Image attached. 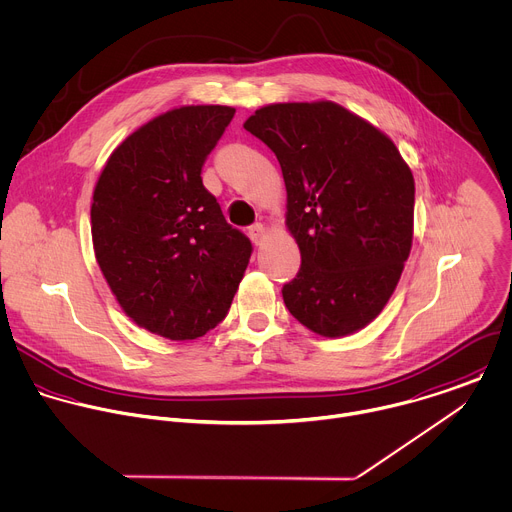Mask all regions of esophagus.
<instances>
[{"label":"esophagus","instance_id":"1","mask_svg":"<svg viewBox=\"0 0 512 512\" xmlns=\"http://www.w3.org/2000/svg\"><path fill=\"white\" fill-rule=\"evenodd\" d=\"M266 236H268V232H266V228H264L262 224H254V226L250 228V240H252L256 246H262L264 240H266Z\"/></svg>","mask_w":512,"mask_h":512}]
</instances>
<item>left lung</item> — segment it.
Instances as JSON below:
<instances>
[{
    "instance_id": "1",
    "label": "left lung",
    "mask_w": 512,
    "mask_h": 512,
    "mask_svg": "<svg viewBox=\"0 0 512 512\" xmlns=\"http://www.w3.org/2000/svg\"><path fill=\"white\" fill-rule=\"evenodd\" d=\"M244 128L278 158L286 228L302 256L282 288L324 338L370 324L390 300L414 234V178L394 142L330 100L270 104Z\"/></svg>"
}]
</instances>
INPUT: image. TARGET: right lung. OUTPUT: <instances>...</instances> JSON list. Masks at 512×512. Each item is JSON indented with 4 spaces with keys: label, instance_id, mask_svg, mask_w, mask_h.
<instances>
[{
    "label": "right lung",
    "instance_id": "1",
    "mask_svg": "<svg viewBox=\"0 0 512 512\" xmlns=\"http://www.w3.org/2000/svg\"><path fill=\"white\" fill-rule=\"evenodd\" d=\"M234 112L182 106L156 116L110 154L94 188L100 270L126 316L170 340L218 326L250 262V240L200 176Z\"/></svg>",
    "mask_w": 512,
    "mask_h": 512
}]
</instances>
